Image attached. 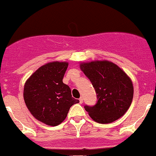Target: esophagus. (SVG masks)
Instances as JSON below:
<instances>
[{
  "mask_svg": "<svg viewBox=\"0 0 156 156\" xmlns=\"http://www.w3.org/2000/svg\"><path fill=\"white\" fill-rule=\"evenodd\" d=\"M82 102H83V98H79V103H80V104H82Z\"/></svg>",
  "mask_w": 156,
  "mask_h": 156,
  "instance_id": "obj_1",
  "label": "esophagus"
}]
</instances>
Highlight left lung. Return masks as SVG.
I'll return each mask as SVG.
<instances>
[{
  "label": "left lung",
  "mask_w": 156,
  "mask_h": 156,
  "mask_svg": "<svg viewBox=\"0 0 156 156\" xmlns=\"http://www.w3.org/2000/svg\"><path fill=\"white\" fill-rule=\"evenodd\" d=\"M80 67L97 94L96 104L84 106L90 117L100 124H107L125 114L133 98V82L125 72L108 61L82 63Z\"/></svg>",
  "instance_id": "obj_1"
}]
</instances>
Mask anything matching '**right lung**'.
Listing matches in <instances>:
<instances>
[{
    "label": "right lung",
    "mask_w": 156,
    "mask_h": 156,
    "mask_svg": "<svg viewBox=\"0 0 156 156\" xmlns=\"http://www.w3.org/2000/svg\"><path fill=\"white\" fill-rule=\"evenodd\" d=\"M67 62H54L41 66L26 82L23 98L35 118L51 126L66 119L70 108L79 102L62 82Z\"/></svg>",
    "instance_id": "1"
}]
</instances>
